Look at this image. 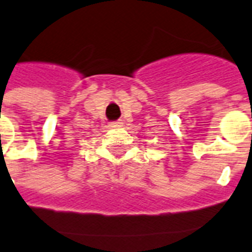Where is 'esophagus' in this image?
<instances>
[{"instance_id":"obj_1","label":"esophagus","mask_w":252,"mask_h":252,"mask_svg":"<svg viewBox=\"0 0 252 252\" xmlns=\"http://www.w3.org/2000/svg\"><path fill=\"white\" fill-rule=\"evenodd\" d=\"M121 125H122V122H121V120H118V121H113V122H110L109 126L110 127H114V126H121Z\"/></svg>"}]
</instances>
